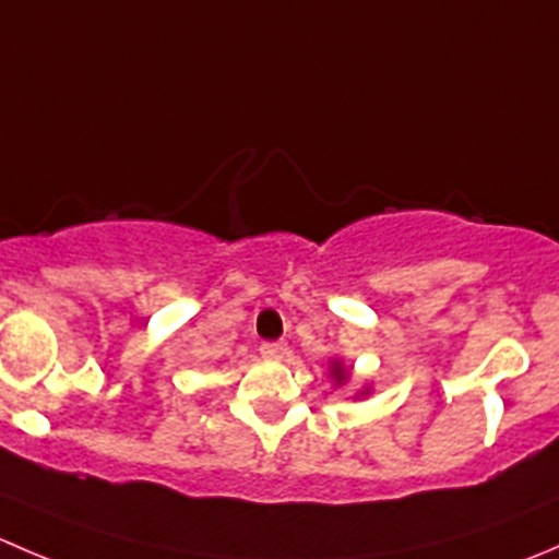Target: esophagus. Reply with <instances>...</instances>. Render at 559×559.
<instances>
[{
  "instance_id": "1",
  "label": "esophagus",
  "mask_w": 559,
  "mask_h": 559,
  "mask_svg": "<svg viewBox=\"0 0 559 559\" xmlns=\"http://www.w3.org/2000/svg\"><path fill=\"white\" fill-rule=\"evenodd\" d=\"M259 352H262V357L264 359H284L286 357V352H289V346H286V343H262V348H259Z\"/></svg>"
}]
</instances>
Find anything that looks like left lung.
Listing matches in <instances>:
<instances>
[{
	"mask_svg": "<svg viewBox=\"0 0 559 559\" xmlns=\"http://www.w3.org/2000/svg\"><path fill=\"white\" fill-rule=\"evenodd\" d=\"M332 379H335V384H343V381H348V370L343 368V365L337 362V359H335V362H332Z\"/></svg>",
	"mask_w": 559,
	"mask_h": 559,
	"instance_id": "obj_1",
	"label": "left lung"
}]
</instances>
